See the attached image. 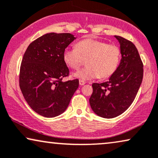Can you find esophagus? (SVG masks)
Returning a JSON list of instances; mask_svg holds the SVG:
<instances>
[{"label": "esophagus", "instance_id": "1", "mask_svg": "<svg viewBox=\"0 0 158 158\" xmlns=\"http://www.w3.org/2000/svg\"><path fill=\"white\" fill-rule=\"evenodd\" d=\"M85 81H82V80H79V85L82 86L84 85H85Z\"/></svg>", "mask_w": 158, "mask_h": 158}]
</instances>
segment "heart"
Segmentation results:
<instances>
[{"instance_id": "b5f03b06", "label": "heart", "mask_w": 158, "mask_h": 158, "mask_svg": "<svg viewBox=\"0 0 158 158\" xmlns=\"http://www.w3.org/2000/svg\"><path fill=\"white\" fill-rule=\"evenodd\" d=\"M121 52L114 44L92 38L82 40L75 48L68 47L63 52V59L69 68L78 69L87 60V67L73 73V77L82 81L97 78H108L116 71Z\"/></svg>"}]
</instances>
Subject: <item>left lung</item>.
<instances>
[{
	"mask_svg": "<svg viewBox=\"0 0 158 158\" xmlns=\"http://www.w3.org/2000/svg\"><path fill=\"white\" fill-rule=\"evenodd\" d=\"M120 44L121 59L108 81L93 83L89 104L94 113L105 118H113L131 106L143 78V64L136 46L131 41L114 36Z\"/></svg>",
	"mask_w": 158,
	"mask_h": 158,
	"instance_id": "obj_1",
	"label": "left lung"
}]
</instances>
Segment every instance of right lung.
Instances as JSON below:
<instances>
[{
	"instance_id": "add662e5",
	"label": "right lung",
	"mask_w": 158,
	"mask_h": 158,
	"mask_svg": "<svg viewBox=\"0 0 158 158\" xmlns=\"http://www.w3.org/2000/svg\"><path fill=\"white\" fill-rule=\"evenodd\" d=\"M76 39L70 33H48L29 44L20 67L19 86L32 110L46 118L68 108L79 80L62 81L69 74L63 52Z\"/></svg>"
}]
</instances>
